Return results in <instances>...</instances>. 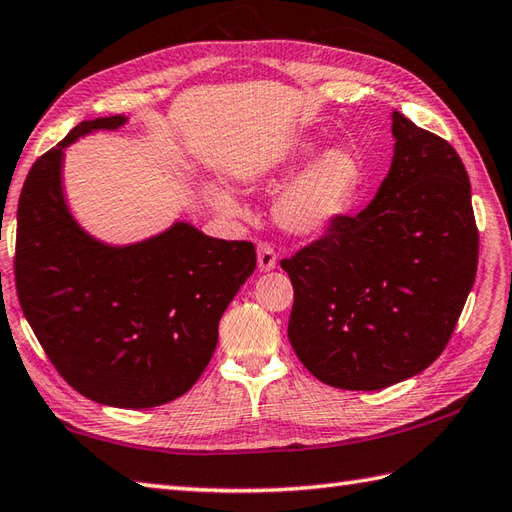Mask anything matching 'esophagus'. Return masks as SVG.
Listing matches in <instances>:
<instances>
[{"mask_svg":"<svg viewBox=\"0 0 512 512\" xmlns=\"http://www.w3.org/2000/svg\"><path fill=\"white\" fill-rule=\"evenodd\" d=\"M257 264H259V270H273L277 266V253L273 244L268 242L257 244Z\"/></svg>","mask_w":512,"mask_h":512,"instance_id":"34e87169","label":"esophagus"}]
</instances>
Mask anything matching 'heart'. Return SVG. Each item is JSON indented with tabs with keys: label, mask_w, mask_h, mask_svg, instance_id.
Returning a JSON list of instances; mask_svg holds the SVG:
<instances>
[{
	"label": "heart",
	"mask_w": 512,
	"mask_h": 512,
	"mask_svg": "<svg viewBox=\"0 0 512 512\" xmlns=\"http://www.w3.org/2000/svg\"><path fill=\"white\" fill-rule=\"evenodd\" d=\"M315 146L297 142L275 159L270 175H286L313 157ZM362 186V166L344 148H330L290 179L277 195L273 213L277 224L293 235H313L328 228L353 206ZM208 199L224 215H237L239 206L224 188L210 186Z\"/></svg>",
	"instance_id": "b5f03b06"
}]
</instances>
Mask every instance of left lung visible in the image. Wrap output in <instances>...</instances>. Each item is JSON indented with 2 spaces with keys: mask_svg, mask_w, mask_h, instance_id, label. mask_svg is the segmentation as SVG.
Returning <instances> with one entry per match:
<instances>
[{
  "mask_svg": "<svg viewBox=\"0 0 512 512\" xmlns=\"http://www.w3.org/2000/svg\"><path fill=\"white\" fill-rule=\"evenodd\" d=\"M395 155L362 213L282 259L288 339L319 382L382 390L442 355L475 284L479 230L462 157L393 113Z\"/></svg>",
  "mask_w": 512,
  "mask_h": 512,
  "instance_id": "left-lung-1",
  "label": "left lung"
}]
</instances>
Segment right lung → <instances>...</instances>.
Masks as SVG:
<instances>
[{
    "instance_id": "right-lung-1",
    "label": "right lung",
    "mask_w": 512,
    "mask_h": 512,
    "mask_svg": "<svg viewBox=\"0 0 512 512\" xmlns=\"http://www.w3.org/2000/svg\"><path fill=\"white\" fill-rule=\"evenodd\" d=\"M124 122H82L30 168L17 206L15 286L50 364L77 393L106 406L153 408L182 397L204 373L219 319L257 255L250 242L182 222L124 248L86 235L62 195L64 148Z\"/></svg>"
}]
</instances>
